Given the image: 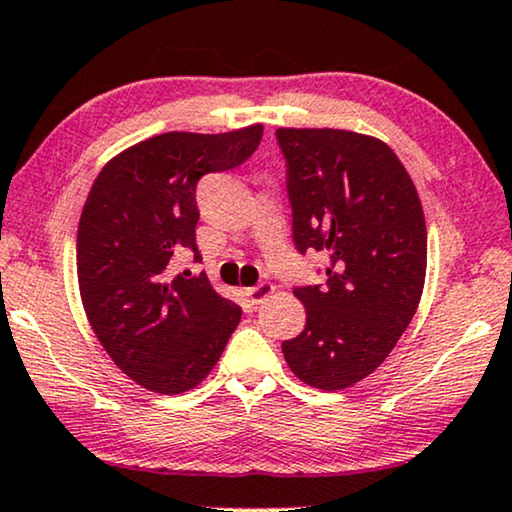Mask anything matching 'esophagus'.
<instances>
[{
	"mask_svg": "<svg viewBox=\"0 0 512 512\" xmlns=\"http://www.w3.org/2000/svg\"><path fill=\"white\" fill-rule=\"evenodd\" d=\"M276 288H274V283H269V281H262V283H257L255 288H248L245 290V297L250 299V304H262L264 299H267L271 292H274Z\"/></svg>",
	"mask_w": 512,
	"mask_h": 512,
	"instance_id": "obj_1",
	"label": "esophagus"
}]
</instances>
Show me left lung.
<instances>
[{"label": "left lung", "instance_id": "1", "mask_svg": "<svg viewBox=\"0 0 512 512\" xmlns=\"http://www.w3.org/2000/svg\"><path fill=\"white\" fill-rule=\"evenodd\" d=\"M297 250L327 276L299 285L306 325L283 342L304 384L339 391L384 363L417 311L426 222L412 177L386 142L335 128H278Z\"/></svg>", "mask_w": 512, "mask_h": 512}]
</instances>
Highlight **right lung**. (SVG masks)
Here are the masks:
<instances>
[{
	"label": "right lung",
	"instance_id": "add662e5",
	"mask_svg": "<svg viewBox=\"0 0 512 512\" xmlns=\"http://www.w3.org/2000/svg\"><path fill=\"white\" fill-rule=\"evenodd\" d=\"M262 133H163L95 177L77 234L81 302L109 358L149 391L185 393L206 379L241 320L206 274L173 278L168 264L182 250L201 262L196 185L248 161Z\"/></svg>",
	"mask_w": 512,
	"mask_h": 512
}]
</instances>
